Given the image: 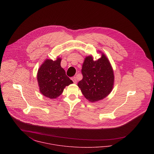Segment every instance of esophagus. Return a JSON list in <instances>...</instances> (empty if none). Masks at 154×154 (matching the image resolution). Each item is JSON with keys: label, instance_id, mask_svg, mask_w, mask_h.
Instances as JSON below:
<instances>
[{"label": "esophagus", "instance_id": "esophagus-1", "mask_svg": "<svg viewBox=\"0 0 154 154\" xmlns=\"http://www.w3.org/2000/svg\"><path fill=\"white\" fill-rule=\"evenodd\" d=\"M72 80L73 81V82L74 84H76V83H77V80H76V78L75 76L72 77Z\"/></svg>", "mask_w": 154, "mask_h": 154}]
</instances>
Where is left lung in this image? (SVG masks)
Masks as SVG:
<instances>
[{"instance_id":"obj_1","label":"left lung","mask_w":154,"mask_h":154,"mask_svg":"<svg viewBox=\"0 0 154 154\" xmlns=\"http://www.w3.org/2000/svg\"><path fill=\"white\" fill-rule=\"evenodd\" d=\"M83 78L78 86L91 102L104 99L109 95L114 85V76L110 62L104 54L97 60L92 56L86 57L82 68Z\"/></svg>"}]
</instances>
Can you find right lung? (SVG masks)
<instances>
[{"label":"right lung","mask_w":154,"mask_h":154,"mask_svg":"<svg viewBox=\"0 0 154 154\" xmlns=\"http://www.w3.org/2000/svg\"><path fill=\"white\" fill-rule=\"evenodd\" d=\"M61 60L59 57L54 61L46 59L38 70L37 81L40 91L50 99L60 96L66 86L73 84L60 66Z\"/></svg>","instance_id":"add662e5"}]
</instances>
